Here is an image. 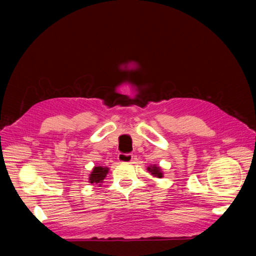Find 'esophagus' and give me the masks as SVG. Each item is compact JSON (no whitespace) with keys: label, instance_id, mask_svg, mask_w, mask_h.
Listing matches in <instances>:
<instances>
[{"label":"esophagus","instance_id":"obj_1","mask_svg":"<svg viewBox=\"0 0 256 256\" xmlns=\"http://www.w3.org/2000/svg\"><path fill=\"white\" fill-rule=\"evenodd\" d=\"M118 159L120 162H131L133 160V154H118Z\"/></svg>","mask_w":256,"mask_h":256}]
</instances>
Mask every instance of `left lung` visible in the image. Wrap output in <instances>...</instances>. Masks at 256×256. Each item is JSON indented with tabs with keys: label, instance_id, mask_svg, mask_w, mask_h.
Segmentation results:
<instances>
[{
	"label": "left lung",
	"instance_id": "8db88e82",
	"mask_svg": "<svg viewBox=\"0 0 256 256\" xmlns=\"http://www.w3.org/2000/svg\"><path fill=\"white\" fill-rule=\"evenodd\" d=\"M148 170L156 177H159V178H162V172L160 170V168L157 166H154V167H148Z\"/></svg>",
	"mask_w": 256,
	"mask_h": 256
}]
</instances>
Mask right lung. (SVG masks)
Returning <instances> with one entry per match:
<instances>
[{
	"mask_svg": "<svg viewBox=\"0 0 256 256\" xmlns=\"http://www.w3.org/2000/svg\"><path fill=\"white\" fill-rule=\"evenodd\" d=\"M108 172V168L106 167H102V166H98V167H94L92 174H90V183H102V180L105 178L106 174Z\"/></svg>",
	"mask_w": 256,
	"mask_h": 256,
	"instance_id": "1",
	"label": "right lung"
}]
</instances>
